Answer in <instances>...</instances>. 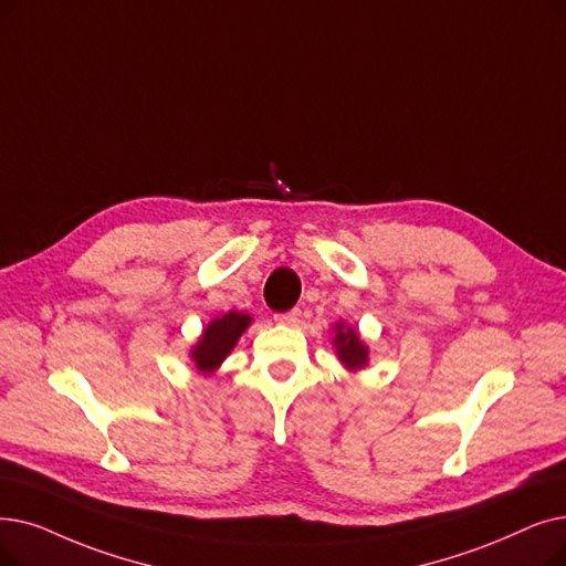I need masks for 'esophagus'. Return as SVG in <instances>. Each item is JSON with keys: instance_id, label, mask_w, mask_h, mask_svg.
Returning a JSON list of instances; mask_svg holds the SVG:
<instances>
[{"instance_id": "34e87169", "label": "esophagus", "mask_w": 566, "mask_h": 566, "mask_svg": "<svg viewBox=\"0 0 566 566\" xmlns=\"http://www.w3.org/2000/svg\"><path fill=\"white\" fill-rule=\"evenodd\" d=\"M301 310H289V312H282V314H275V322L282 324V326H298L301 322Z\"/></svg>"}]
</instances>
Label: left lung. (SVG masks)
Listing matches in <instances>:
<instances>
[{
  "instance_id": "8db88e82",
  "label": "left lung",
  "mask_w": 566,
  "mask_h": 566,
  "mask_svg": "<svg viewBox=\"0 0 566 566\" xmlns=\"http://www.w3.org/2000/svg\"><path fill=\"white\" fill-rule=\"evenodd\" d=\"M333 331H335L333 347L337 349L339 363L347 367V370H352V373L363 370V367L367 365V356H370V352H367L365 342L360 339L358 331L347 326V324H342V322L335 324Z\"/></svg>"
}]
</instances>
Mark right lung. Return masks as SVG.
Segmentation results:
<instances>
[{"label": "right lung", "mask_w": 566, "mask_h": 566, "mask_svg": "<svg viewBox=\"0 0 566 566\" xmlns=\"http://www.w3.org/2000/svg\"><path fill=\"white\" fill-rule=\"evenodd\" d=\"M250 324H252V316L242 312H227L222 316L212 318V322L206 326L203 335L199 337V342H196L189 352L196 370L203 375H212L217 367L224 363V358L233 352L235 342L244 331H248Z\"/></svg>", "instance_id": "right-lung-1"}]
</instances>
